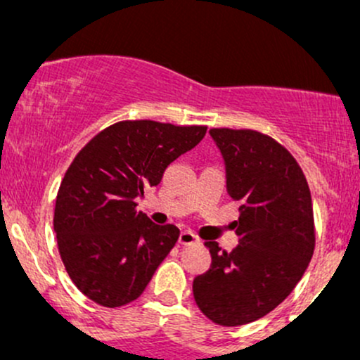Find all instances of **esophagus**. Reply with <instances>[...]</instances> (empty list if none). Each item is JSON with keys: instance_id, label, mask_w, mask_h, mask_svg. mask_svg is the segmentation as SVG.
Here are the masks:
<instances>
[{"instance_id": "1", "label": "esophagus", "mask_w": 360, "mask_h": 360, "mask_svg": "<svg viewBox=\"0 0 360 360\" xmlns=\"http://www.w3.org/2000/svg\"><path fill=\"white\" fill-rule=\"evenodd\" d=\"M198 242H200V238H198L193 232H189V230H184V232L179 233L181 245H193V243H198Z\"/></svg>"}]
</instances>
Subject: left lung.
Here are the masks:
<instances>
[{
	"instance_id": "8db88e82",
	"label": "left lung",
	"mask_w": 360,
	"mask_h": 360,
	"mask_svg": "<svg viewBox=\"0 0 360 360\" xmlns=\"http://www.w3.org/2000/svg\"><path fill=\"white\" fill-rule=\"evenodd\" d=\"M226 171V191L240 203L238 245L206 242L212 267L193 281L198 308L223 326L259 320L291 295L315 250L307 177L289 152L255 130L212 128Z\"/></svg>"
}]
</instances>
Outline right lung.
<instances>
[{
	"instance_id": "add662e5",
	"label": "right lung",
	"mask_w": 360,
	"mask_h": 360,
	"mask_svg": "<svg viewBox=\"0 0 360 360\" xmlns=\"http://www.w3.org/2000/svg\"><path fill=\"white\" fill-rule=\"evenodd\" d=\"M206 127L118 122L91 139L62 179L53 230L62 262L82 295L117 308L137 300L179 238L137 212L172 160L201 142Z\"/></svg>"
}]
</instances>
